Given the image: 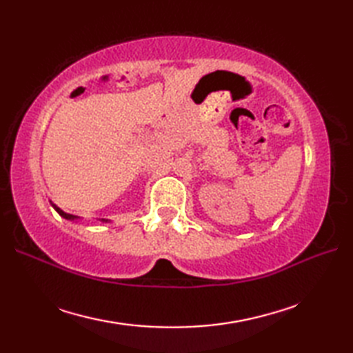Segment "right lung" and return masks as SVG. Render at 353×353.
Segmentation results:
<instances>
[{"label":"right lung","mask_w":353,"mask_h":353,"mask_svg":"<svg viewBox=\"0 0 353 353\" xmlns=\"http://www.w3.org/2000/svg\"><path fill=\"white\" fill-rule=\"evenodd\" d=\"M51 206L56 209V211H57V214H59V215H61V216H63V219H66V220L76 221V220H79V219H80V216H77V215H71V214H66V212H63V211H62V209H61V208H59V206H56L54 203H52V201H51ZM101 221H103V223H108L109 220H106V219H101Z\"/></svg>","instance_id":"1"}]
</instances>
